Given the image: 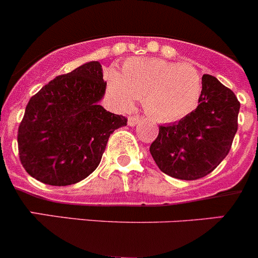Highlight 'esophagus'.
<instances>
[{
	"instance_id": "esophagus-1",
	"label": "esophagus",
	"mask_w": 258,
	"mask_h": 258,
	"mask_svg": "<svg viewBox=\"0 0 258 258\" xmlns=\"http://www.w3.org/2000/svg\"><path fill=\"white\" fill-rule=\"evenodd\" d=\"M140 122V115H130L128 117V124L130 126H136Z\"/></svg>"
}]
</instances>
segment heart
Returning <instances> with one entry per match:
<instances>
[{"instance_id":"heart-1","label":"heart","mask_w":258,"mask_h":258,"mask_svg":"<svg viewBox=\"0 0 258 258\" xmlns=\"http://www.w3.org/2000/svg\"><path fill=\"white\" fill-rule=\"evenodd\" d=\"M113 99L130 108L136 98L143 99L145 112L159 122H174L197 107L202 91L199 70L189 63L159 58H131L107 74Z\"/></svg>"}]
</instances>
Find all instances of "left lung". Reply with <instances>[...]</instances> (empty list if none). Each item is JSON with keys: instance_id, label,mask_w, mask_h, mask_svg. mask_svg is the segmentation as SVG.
Masks as SVG:
<instances>
[{"instance_id": "left-lung-1", "label": "left lung", "mask_w": 258, "mask_h": 258, "mask_svg": "<svg viewBox=\"0 0 258 258\" xmlns=\"http://www.w3.org/2000/svg\"><path fill=\"white\" fill-rule=\"evenodd\" d=\"M240 103L211 75L202 76L199 105L177 123L159 126L150 154L159 169L195 180L213 172L228 155L238 130Z\"/></svg>"}]
</instances>
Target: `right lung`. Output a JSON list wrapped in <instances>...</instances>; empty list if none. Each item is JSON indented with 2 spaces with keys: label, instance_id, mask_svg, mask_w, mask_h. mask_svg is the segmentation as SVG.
<instances>
[{
  "label": "right lung",
  "instance_id": "add662e5",
  "mask_svg": "<svg viewBox=\"0 0 258 258\" xmlns=\"http://www.w3.org/2000/svg\"><path fill=\"white\" fill-rule=\"evenodd\" d=\"M107 83L98 61L59 75L33 95L18 131L24 169L50 186H70L90 175L110 135L127 118L99 105Z\"/></svg>",
  "mask_w": 258,
  "mask_h": 258
}]
</instances>
